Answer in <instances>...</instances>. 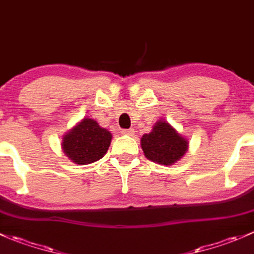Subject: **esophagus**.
Returning <instances> with one entry per match:
<instances>
[{
    "instance_id": "esophagus-1",
    "label": "esophagus",
    "mask_w": 254,
    "mask_h": 254,
    "mask_svg": "<svg viewBox=\"0 0 254 254\" xmlns=\"http://www.w3.org/2000/svg\"><path fill=\"white\" fill-rule=\"evenodd\" d=\"M134 129H127V130H122L123 135H127V136H132L134 135Z\"/></svg>"
}]
</instances>
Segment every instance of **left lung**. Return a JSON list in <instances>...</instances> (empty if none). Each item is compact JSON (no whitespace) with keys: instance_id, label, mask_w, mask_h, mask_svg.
<instances>
[{"instance_id":"left-lung-1","label":"left lung","mask_w":254,"mask_h":254,"mask_svg":"<svg viewBox=\"0 0 254 254\" xmlns=\"http://www.w3.org/2000/svg\"><path fill=\"white\" fill-rule=\"evenodd\" d=\"M188 139L165 119L156 122L152 130L141 137V148L146 158L163 166H172L187 153Z\"/></svg>"}]
</instances>
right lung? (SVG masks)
Segmentation results:
<instances>
[{
	"mask_svg": "<svg viewBox=\"0 0 254 254\" xmlns=\"http://www.w3.org/2000/svg\"><path fill=\"white\" fill-rule=\"evenodd\" d=\"M112 132L92 118H83L63 136L64 153L76 165H89L101 160L112 142Z\"/></svg>",
	"mask_w": 254,
	"mask_h": 254,
	"instance_id": "right-lung-1",
	"label": "right lung"
}]
</instances>
